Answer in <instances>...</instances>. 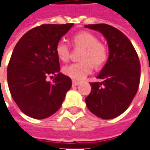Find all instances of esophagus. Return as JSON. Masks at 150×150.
<instances>
[{"label":"esophagus","mask_w":150,"mask_h":150,"mask_svg":"<svg viewBox=\"0 0 150 150\" xmlns=\"http://www.w3.org/2000/svg\"><path fill=\"white\" fill-rule=\"evenodd\" d=\"M80 83H81V82H80V81H72V85H73V86H76L80 85Z\"/></svg>","instance_id":"34e87169"}]
</instances>
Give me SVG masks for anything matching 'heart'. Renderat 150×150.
I'll list each match as a JSON object with an SVG mask.
<instances>
[{
    "mask_svg": "<svg viewBox=\"0 0 150 150\" xmlns=\"http://www.w3.org/2000/svg\"><path fill=\"white\" fill-rule=\"evenodd\" d=\"M71 42L75 49H82L80 59L81 62L69 64L64 67L63 71L73 80L81 81L93 70L95 66H101L108 59V49L97 38L89 32H81L71 38ZM56 54L63 61L67 62L70 57V49L64 41L56 44Z\"/></svg>",
    "mask_w": 150,
    "mask_h": 150,
    "instance_id": "b5f03b06",
    "label": "heart"
}]
</instances>
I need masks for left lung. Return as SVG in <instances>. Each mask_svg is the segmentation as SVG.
Returning a JSON list of instances; mask_svg holds the SVG:
<instances>
[{
    "instance_id": "1",
    "label": "left lung",
    "mask_w": 150,
    "mask_h": 150,
    "mask_svg": "<svg viewBox=\"0 0 150 150\" xmlns=\"http://www.w3.org/2000/svg\"><path fill=\"white\" fill-rule=\"evenodd\" d=\"M85 28L99 31L107 39L109 56L86 98L88 109L102 119H112L123 113L138 91L140 63L130 40L121 31L108 24H90Z\"/></svg>"
}]
</instances>
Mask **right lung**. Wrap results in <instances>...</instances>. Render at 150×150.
<instances>
[{
  "mask_svg": "<svg viewBox=\"0 0 150 150\" xmlns=\"http://www.w3.org/2000/svg\"><path fill=\"white\" fill-rule=\"evenodd\" d=\"M73 23L42 24L28 31L17 42L7 67L11 95L20 110L43 119L62 105L71 79L60 73L55 47ZM55 76L53 82L47 81Z\"/></svg>",
  "mask_w": 150,
  "mask_h": 150,
  "instance_id": "obj_1",
  "label": "right lung"
}]
</instances>
